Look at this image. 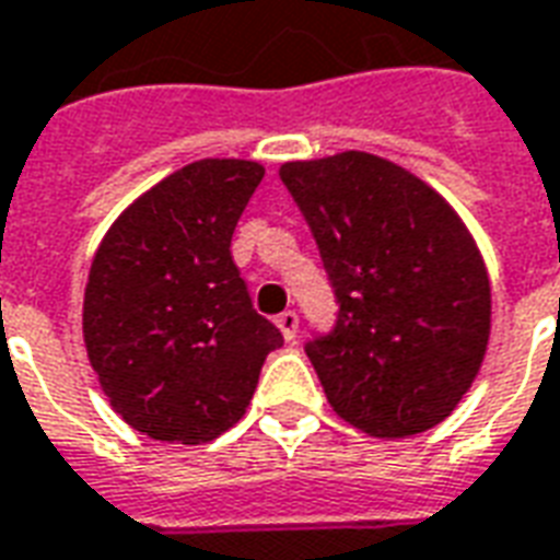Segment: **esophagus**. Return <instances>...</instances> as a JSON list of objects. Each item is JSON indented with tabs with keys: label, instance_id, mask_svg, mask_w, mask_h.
Returning a JSON list of instances; mask_svg holds the SVG:
<instances>
[{
	"label": "esophagus",
	"instance_id": "34e87169",
	"mask_svg": "<svg viewBox=\"0 0 560 560\" xmlns=\"http://www.w3.org/2000/svg\"><path fill=\"white\" fill-rule=\"evenodd\" d=\"M276 323H279L284 341H293V338H296V332H300V314L296 312H281L279 317H276Z\"/></svg>",
	"mask_w": 560,
	"mask_h": 560
}]
</instances>
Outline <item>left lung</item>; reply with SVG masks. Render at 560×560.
<instances>
[{"label": "left lung", "mask_w": 560, "mask_h": 560, "mask_svg": "<svg viewBox=\"0 0 560 560\" xmlns=\"http://www.w3.org/2000/svg\"><path fill=\"white\" fill-rule=\"evenodd\" d=\"M338 300L305 343L343 421L376 439L436 428L480 371L490 276L469 228L421 177L364 151L279 168Z\"/></svg>", "instance_id": "obj_1"}]
</instances>
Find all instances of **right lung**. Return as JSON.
Here are the masks:
<instances>
[{"instance_id": "1", "label": "right lung", "mask_w": 560, "mask_h": 560, "mask_svg": "<svg viewBox=\"0 0 560 560\" xmlns=\"http://www.w3.org/2000/svg\"><path fill=\"white\" fill-rule=\"evenodd\" d=\"M264 165L198 160L132 201L91 260L82 335L112 409L160 442L234 428L281 332L252 308L231 237Z\"/></svg>"}]
</instances>
